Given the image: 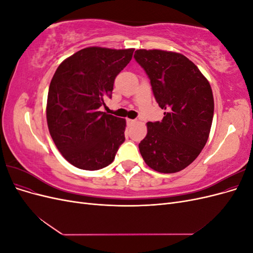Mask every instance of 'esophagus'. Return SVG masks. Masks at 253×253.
I'll list each match as a JSON object with an SVG mask.
<instances>
[{
	"instance_id": "34e87169",
	"label": "esophagus",
	"mask_w": 253,
	"mask_h": 253,
	"mask_svg": "<svg viewBox=\"0 0 253 253\" xmlns=\"http://www.w3.org/2000/svg\"><path fill=\"white\" fill-rule=\"evenodd\" d=\"M126 121H127L128 125H134V124H136V120H135V119H127Z\"/></svg>"
}]
</instances>
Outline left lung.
<instances>
[{
  "mask_svg": "<svg viewBox=\"0 0 253 253\" xmlns=\"http://www.w3.org/2000/svg\"><path fill=\"white\" fill-rule=\"evenodd\" d=\"M148 74L164 113L162 122H148L140 154L151 169L176 173L192 164L209 138L214 99L210 83L179 52L137 49L134 55Z\"/></svg>",
  "mask_w": 253,
  "mask_h": 253,
  "instance_id": "obj_1",
  "label": "left lung"
}]
</instances>
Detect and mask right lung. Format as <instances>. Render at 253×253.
Wrapping results in <instances>:
<instances>
[{"label":"right lung","instance_id":"add662e5","mask_svg":"<svg viewBox=\"0 0 253 253\" xmlns=\"http://www.w3.org/2000/svg\"><path fill=\"white\" fill-rule=\"evenodd\" d=\"M135 48L89 46L62 61L49 84L46 120L57 149L68 163L96 171L113 163L125 141L126 121L99 111L116 76Z\"/></svg>","mask_w":253,"mask_h":253}]
</instances>
